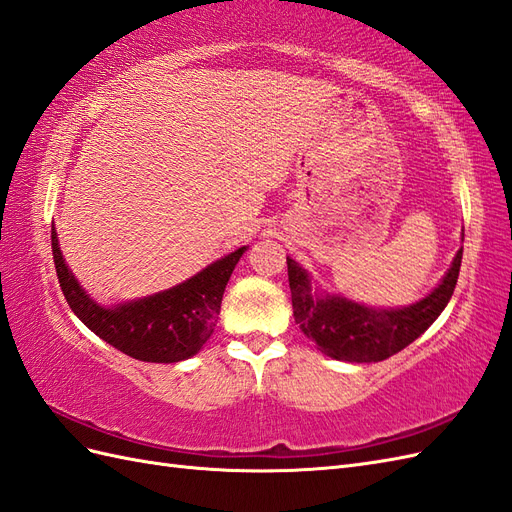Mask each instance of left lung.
<instances>
[{
    "label": "left lung",
    "mask_w": 512,
    "mask_h": 512,
    "mask_svg": "<svg viewBox=\"0 0 512 512\" xmlns=\"http://www.w3.org/2000/svg\"><path fill=\"white\" fill-rule=\"evenodd\" d=\"M463 248L427 298L405 309H371L341 296L311 294V279L287 257L296 324L321 354L345 362H379L416 341L446 309L461 270Z\"/></svg>",
    "instance_id": "left-lung-1"
}]
</instances>
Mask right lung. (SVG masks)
Wrapping results in <instances>:
<instances>
[{
    "label": "right lung",
    "instance_id": "add662e5",
    "mask_svg": "<svg viewBox=\"0 0 512 512\" xmlns=\"http://www.w3.org/2000/svg\"><path fill=\"white\" fill-rule=\"evenodd\" d=\"M55 272L64 298L83 324L102 341L143 362H180L195 356L212 337L225 285L246 246L210 264L180 285L150 298L118 306H100L85 294L68 270L51 227Z\"/></svg>",
    "mask_w": 512,
    "mask_h": 512
}]
</instances>
